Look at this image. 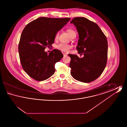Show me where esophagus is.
Instances as JSON below:
<instances>
[{
    "label": "esophagus",
    "instance_id": "obj_1",
    "mask_svg": "<svg viewBox=\"0 0 127 127\" xmlns=\"http://www.w3.org/2000/svg\"><path fill=\"white\" fill-rule=\"evenodd\" d=\"M63 54V55H64V57H66V56H67V54H66V53H64Z\"/></svg>",
    "mask_w": 127,
    "mask_h": 127
}]
</instances>
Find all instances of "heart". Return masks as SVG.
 Wrapping results in <instances>:
<instances>
[{
  "label": "heart",
  "mask_w": 127,
  "mask_h": 127,
  "mask_svg": "<svg viewBox=\"0 0 127 127\" xmlns=\"http://www.w3.org/2000/svg\"><path fill=\"white\" fill-rule=\"evenodd\" d=\"M66 31L71 38H72L75 36H76V33L75 31L72 29H68L66 30ZM58 37V34L56 35L55 38L57 39ZM72 48V46L70 45L62 44V43L56 46V48L57 49L60 50L63 52H68L69 50V49H70Z\"/></svg>",
  "instance_id": "1"
}]
</instances>
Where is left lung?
Here are the masks:
<instances>
[{
    "label": "left lung",
    "instance_id": "left-lung-1",
    "mask_svg": "<svg viewBox=\"0 0 127 127\" xmlns=\"http://www.w3.org/2000/svg\"><path fill=\"white\" fill-rule=\"evenodd\" d=\"M70 23L77 28L79 33V54H69V67L73 78L80 82L89 83L97 79L102 73L108 59V41L102 31L95 22L84 17H76Z\"/></svg>",
    "mask_w": 127,
    "mask_h": 127
}]
</instances>
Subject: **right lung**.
Listing matches in <instances>:
<instances>
[{"instance_id": "right-lung-1", "label": "right lung", "mask_w": 127, "mask_h": 127, "mask_svg": "<svg viewBox=\"0 0 127 127\" xmlns=\"http://www.w3.org/2000/svg\"><path fill=\"white\" fill-rule=\"evenodd\" d=\"M70 20L40 17L25 27L18 45L19 55L23 69L32 79L43 81L54 74L55 65L63 55L56 49L48 54L45 49L51 47L57 32Z\"/></svg>"}]
</instances>
